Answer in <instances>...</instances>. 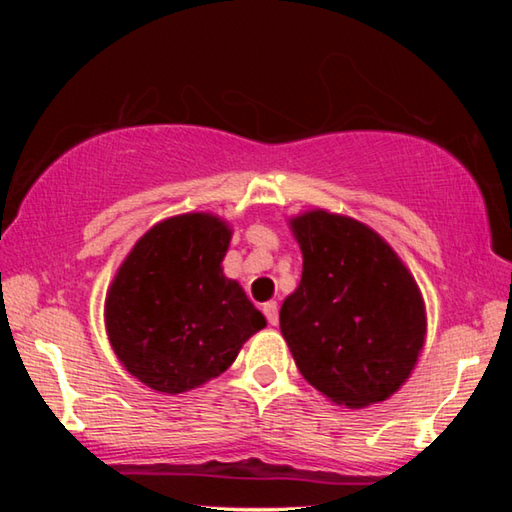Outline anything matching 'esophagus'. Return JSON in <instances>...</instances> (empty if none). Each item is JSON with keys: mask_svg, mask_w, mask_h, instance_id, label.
<instances>
[{"mask_svg": "<svg viewBox=\"0 0 512 512\" xmlns=\"http://www.w3.org/2000/svg\"><path fill=\"white\" fill-rule=\"evenodd\" d=\"M262 311H264V316H266V320L271 325H277L280 323V311H277V302L275 300H271V302H264L262 305Z\"/></svg>", "mask_w": 512, "mask_h": 512, "instance_id": "1", "label": "esophagus"}]
</instances>
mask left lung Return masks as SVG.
<instances>
[{
  "mask_svg": "<svg viewBox=\"0 0 512 512\" xmlns=\"http://www.w3.org/2000/svg\"><path fill=\"white\" fill-rule=\"evenodd\" d=\"M289 225L302 277L282 302L280 329L300 375L348 409L388 400L409 379L427 334L413 275L350 216L311 210Z\"/></svg>",
  "mask_w": 512,
  "mask_h": 512,
  "instance_id": "obj_1",
  "label": "left lung"
}]
</instances>
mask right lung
<instances>
[{"label":"right lung","mask_w":512,"mask_h":512,"mask_svg":"<svg viewBox=\"0 0 512 512\" xmlns=\"http://www.w3.org/2000/svg\"><path fill=\"white\" fill-rule=\"evenodd\" d=\"M232 230L207 212L155 223L119 266L106 296V332L124 368L178 395L232 366L266 318L223 275Z\"/></svg>","instance_id":"1"}]
</instances>
